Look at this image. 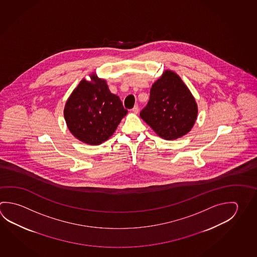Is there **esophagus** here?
Segmentation results:
<instances>
[{
  "mask_svg": "<svg viewBox=\"0 0 257 257\" xmlns=\"http://www.w3.org/2000/svg\"><path fill=\"white\" fill-rule=\"evenodd\" d=\"M132 112L135 113H139V106H138V105H135V107L132 109Z\"/></svg>",
  "mask_w": 257,
  "mask_h": 257,
  "instance_id": "obj_1",
  "label": "esophagus"
}]
</instances>
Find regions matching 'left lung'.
I'll return each mask as SVG.
<instances>
[{"mask_svg":"<svg viewBox=\"0 0 257 257\" xmlns=\"http://www.w3.org/2000/svg\"><path fill=\"white\" fill-rule=\"evenodd\" d=\"M198 105L176 73L166 70L153 84L148 104L140 116L163 139H178L193 127Z\"/></svg>","mask_w":257,"mask_h":257,"instance_id":"1","label":"left lung"}]
</instances>
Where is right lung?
<instances>
[{
  "label": "right lung",
  "mask_w": 257,
  "mask_h": 257,
  "mask_svg": "<svg viewBox=\"0 0 257 257\" xmlns=\"http://www.w3.org/2000/svg\"><path fill=\"white\" fill-rule=\"evenodd\" d=\"M83 79L68 97L64 117L68 129L85 144L99 145L110 138L126 115L122 101L109 90L106 81L91 74Z\"/></svg>",
  "instance_id": "1"
}]
</instances>
